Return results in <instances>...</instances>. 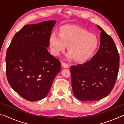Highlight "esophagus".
<instances>
[{
  "label": "esophagus",
  "instance_id": "1",
  "mask_svg": "<svg viewBox=\"0 0 124 124\" xmlns=\"http://www.w3.org/2000/svg\"><path fill=\"white\" fill-rule=\"evenodd\" d=\"M62 66L64 67V68H68L69 67V64L65 62H62Z\"/></svg>",
  "mask_w": 124,
  "mask_h": 124
}]
</instances>
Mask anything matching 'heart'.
Masks as SVG:
<instances>
[{"label":"heart","mask_w":124,"mask_h":124,"mask_svg":"<svg viewBox=\"0 0 124 124\" xmlns=\"http://www.w3.org/2000/svg\"><path fill=\"white\" fill-rule=\"evenodd\" d=\"M49 43L52 53L56 56L66 49L67 57L79 62H85L92 57L99 44L97 37L81 27L67 25L60 28V33L50 35Z\"/></svg>","instance_id":"b5f03b06"}]
</instances>
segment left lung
Segmentation results:
<instances>
[{
    "label": "left lung",
    "instance_id": "1",
    "mask_svg": "<svg viewBox=\"0 0 124 124\" xmlns=\"http://www.w3.org/2000/svg\"><path fill=\"white\" fill-rule=\"evenodd\" d=\"M100 49L89 61L70 67L73 94L83 101H95L106 97L116 82L119 54L114 41L102 28Z\"/></svg>",
    "mask_w": 124,
    "mask_h": 124
}]
</instances>
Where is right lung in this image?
Masks as SVG:
<instances>
[{"label": "right lung", "instance_id": "right-lung-1", "mask_svg": "<svg viewBox=\"0 0 124 124\" xmlns=\"http://www.w3.org/2000/svg\"><path fill=\"white\" fill-rule=\"evenodd\" d=\"M55 20L25 25L12 39L6 54L8 82L29 101L47 96L61 70L59 60L49 54V38Z\"/></svg>", "mask_w": 124, "mask_h": 124}]
</instances>
